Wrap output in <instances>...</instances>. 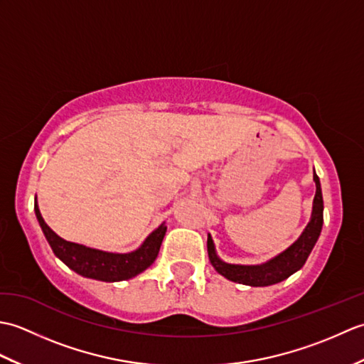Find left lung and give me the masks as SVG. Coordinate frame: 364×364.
Masks as SVG:
<instances>
[{
	"label": "left lung",
	"instance_id": "8db88e82",
	"mask_svg": "<svg viewBox=\"0 0 364 364\" xmlns=\"http://www.w3.org/2000/svg\"><path fill=\"white\" fill-rule=\"evenodd\" d=\"M313 178L316 181V196L313 202L311 220L308 222L304 233H301V236L289 247V249H286L283 253L278 255V257L261 266L227 264V262H223L218 258V255H215L214 250L213 239L211 236H208V255H210L213 267L218 270L220 275L235 283H242L247 286H269L283 282L284 278H288L304 266L306 258L310 257L316 241H318L323 223V200L319 176L314 173Z\"/></svg>",
	"mask_w": 364,
	"mask_h": 364
}]
</instances>
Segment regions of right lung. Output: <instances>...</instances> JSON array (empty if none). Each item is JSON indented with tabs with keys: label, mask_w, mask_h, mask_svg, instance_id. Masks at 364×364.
<instances>
[{
	"label": "right lung",
	"mask_w": 364,
	"mask_h": 364,
	"mask_svg": "<svg viewBox=\"0 0 364 364\" xmlns=\"http://www.w3.org/2000/svg\"><path fill=\"white\" fill-rule=\"evenodd\" d=\"M36 218L41 223V228L48 241L54 255L75 270L76 274L87 278H95L100 282H120L133 278L144 272L153 264L159 253V247L164 239L167 227L162 223L153 233L145 239V242L136 252L131 253H107L102 250L89 249L75 242H68L59 237L46 225L37 203H34Z\"/></svg>",
	"instance_id": "1"
}]
</instances>
